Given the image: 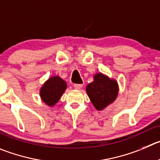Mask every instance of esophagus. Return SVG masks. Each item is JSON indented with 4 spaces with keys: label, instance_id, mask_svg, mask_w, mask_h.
Instances as JSON below:
<instances>
[{
    "label": "esophagus",
    "instance_id": "34e87169",
    "mask_svg": "<svg viewBox=\"0 0 160 160\" xmlns=\"http://www.w3.org/2000/svg\"><path fill=\"white\" fill-rule=\"evenodd\" d=\"M82 87H83V84H81V83H75L74 84V88L76 89H80Z\"/></svg>",
    "mask_w": 160,
    "mask_h": 160
}]
</instances>
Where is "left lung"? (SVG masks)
Wrapping results in <instances>:
<instances>
[{"mask_svg":"<svg viewBox=\"0 0 160 160\" xmlns=\"http://www.w3.org/2000/svg\"><path fill=\"white\" fill-rule=\"evenodd\" d=\"M86 92L94 107L101 110L115 100L118 94V86L116 80H110L102 73H97L93 82L86 88Z\"/></svg>","mask_w":160,"mask_h":160,"instance_id":"obj_1","label":"left lung"}]
</instances>
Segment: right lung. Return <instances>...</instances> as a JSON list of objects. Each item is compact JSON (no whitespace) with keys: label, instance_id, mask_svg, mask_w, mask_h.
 Here are the masks:
<instances>
[{"label":"right lung","instance_id":"right-lung-1","mask_svg":"<svg viewBox=\"0 0 160 160\" xmlns=\"http://www.w3.org/2000/svg\"><path fill=\"white\" fill-rule=\"evenodd\" d=\"M67 88L66 82L59 77H50L40 90L42 100L46 105L53 107L58 102Z\"/></svg>","mask_w":160,"mask_h":160}]
</instances>
